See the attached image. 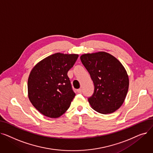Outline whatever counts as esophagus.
Wrapping results in <instances>:
<instances>
[{"label": "esophagus", "mask_w": 153, "mask_h": 153, "mask_svg": "<svg viewBox=\"0 0 153 153\" xmlns=\"http://www.w3.org/2000/svg\"><path fill=\"white\" fill-rule=\"evenodd\" d=\"M77 92L78 93H80V94H81V93H82V89H79L77 90Z\"/></svg>", "instance_id": "esophagus-1"}]
</instances>
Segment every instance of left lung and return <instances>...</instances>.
I'll return each mask as SVG.
<instances>
[{
    "instance_id": "obj_1",
    "label": "left lung",
    "mask_w": 153,
    "mask_h": 153,
    "mask_svg": "<svg viewBox=\"0 0 153 153\" xmlns=\"http://www.w3.org/2000/svg\"><path fill=\"white\" fill-rule=\"evenodd\" d=\"M94 85L88 97L91 108L101 114H111L123 104L129 88V77L124 66L109 53L98 52L80 57Z\"/></svg>"
}]
</instances>
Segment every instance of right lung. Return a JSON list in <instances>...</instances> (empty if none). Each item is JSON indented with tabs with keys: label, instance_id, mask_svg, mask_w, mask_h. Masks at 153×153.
I'll return each mask as SVG.
<instances>
[{
	"label": "right lung",
	"instance_id": "obj_1",
	"mask_svg": "<svg viewBox=\"0 0 153 153\" xmlns=\"http://www.w3.org/2000/svg\"><path fill=\"white\" fill-rule=\"evenodd\" d=\"M78 54L56 53L38 62L28 79V96L34 108L51 118L62 116L70 107L76 94L68 72Z\"/></svg>",
	"mask_w": 153,
	"mask_h": 153
}]
</instances>
